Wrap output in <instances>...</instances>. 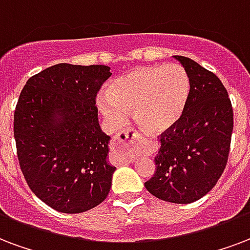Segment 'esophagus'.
I'll return each instance as SVG.
<instances>
[{
    "label": "esophagus",
    "instance_id": "esophagus-1",
    "mask_svg": "<svg viewBox=\"0 0 250 250\" xmlns=\"http://www.w3.org/2000/svg\"><path fill=\"white\" fill-rule=\"evenodd\" d=\"M139 138H140L139 131H136L135 128H127L118 133L117 136L114 138V146H117V148L132 146L133 143L136 142Z\"/></svg>",
    "mask_w": 250,
    "mask_h": 250
}]
</instances>
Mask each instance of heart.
Here are the masks:
<instances>
[{
    "label": "heart",
    "instance_id": "1",
    "mask_svg": "<svg viewBox=\"0 0 250 250\" xmlns=\"http://www.w3.org/2000/svg\"><path fill=\"white\" fill-rule=\"evenodd\" d=\"M190 90V77L181 65L142 66L118 77L98 106L112 127L125 125L132 111L142 128L161 133L184 117Z\"/></svg>",
    "mask_w": 250,
    "mask_h": 250
}]
</instances>
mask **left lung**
I'll list each match as a JSON object with an SVG mask.
<instances>
[{"label":"left lung","instance_id":"obj_1","mask_svg":"<svg viewBox=\"0 0 250 250\" xmlns=\"http://www.w3.org/2000/svg\"><path fill=\"white\" fill-rule=\"evenodd\" d=\"M174 59L190 77V98L180 122L159 136L156 171L144 185L159 199L186 205L205 197L226 169L233 110L216 74L188 57Z\"/></svg>","mask_w":250,"mask_h":250}]
</instances>
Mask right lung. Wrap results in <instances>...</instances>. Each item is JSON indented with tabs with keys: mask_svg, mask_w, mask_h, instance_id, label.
<instances>
[{
	"mask_svg": "<svg viewBox=\"0 0 250 250\" xmlns=\"http://www.w3.org/2000/svg\"><path fill=\"white\" fill-rule=\"evenodd\" d=\"M111 76L106 65L56 64L28 79L14 111L19 167L45 205L80 214L107 198L115 167L110 136L101 132L97 94Z\"/></svg>",
	"mask_w": 250,
	"mask_h": 250,
	"instance_id": "1",
	"label": "right lung"
}]
</instances>
